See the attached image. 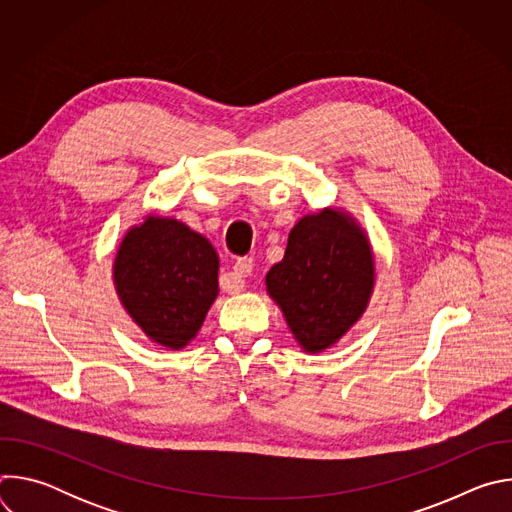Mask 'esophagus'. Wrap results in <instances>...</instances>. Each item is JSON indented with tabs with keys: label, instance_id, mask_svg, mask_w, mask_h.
I'll return each mask as SVG.
<instances>
[{
	"label": "esophagus",
	"instance_id": "esophagus-1",
	"mask_svg": "<svg viewBox=\"0 0 512 512\" xmlns=\"http://www.w3.org/2000/svg\"><path fill=\"white\" fill-rule=\"evenodd\" d=\"M253 273V259L251 257H243L235 263L233 273H229L225 277L223 289L227 294H241L243 289H247V277Z\"/></svg>",
	"mask_w": 512,
	"mask_h": 512
}]
</instances>
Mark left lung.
I'll list each match as a JSON object with an SVG mask.
<instances>
[{"mask_svg": "<svg viewBox=\"0 0 512 512\" xmlns=\"http://www.w3.org/2000/svg\"><path fill=\"white\" fill-rule=\"evenodd\" d=\"M375 281L369 233L344 208L304 214L289 231L283 259L265 275L269 298L308 354L328 350L362 318Z\"/></svg>", "mask_w": 512, "mask_h": 512, "instance_id": "8db88e82", "label": "left lung"}]
</instances>
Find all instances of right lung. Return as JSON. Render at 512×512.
<instances>
[{
    "mask_svg": "<svg viewBox=\"0 0 512 512\" xmlns=\"http://www.w3.org/2000/svg\"><path fill=\"white\" fill-rule=\"evenodd\" d=\"M218 255L174 216L145 214L113 259V285L127 316L152 342L182 350L218 298Z\"/></svg>",
    "mask_w": 512,
    "mask_h": 512,
    "instance_id": "1",
    "label": "right lung"
}]
</instances>
